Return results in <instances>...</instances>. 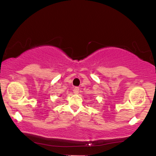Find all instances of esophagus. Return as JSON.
Returning <instances> with one entry per match:
<instances>
[{
  "label": "esophagus",
  "instance_id": "34e87169",
  "mask_svg": "<svg viewBox=\"0 0 156 156\" xmlns=\"http://www.w3.org/2000/svg\"><path fill=\"white\" fill-rule=\"evenodd\" d=\"M73 92H74L75 94H78V93H79V88H78V87H75V88L73 89Z\"/></svg>",
  "mask_w": 156,
  "mask_h": 156
}]
</instances>
